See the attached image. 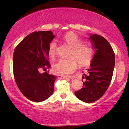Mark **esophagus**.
<instances>
[{
    "label": "esophagus",
    "instance_id": "obj_1",
    "mask_svg": "<svg viewBox=\"0 0 129 129\" xmlns=\"http://www.w3.org/2000/svg\"><path fill=\"white\" fill-rule=\"evenodd\" d=\"M58 78L59 79H66V78H72V77H70V76H64V75H58Z\"/></svg>",
    "mask_w": 129,
    "mask_h": 129
}]
</instances>
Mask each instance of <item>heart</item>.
<instances>
[{"label": "heart", "instance_id": "b5f03b06", "mask_svg": "<svg viewBox=\"0 0 129 129\" xmlns=\"http://www.w3.org/2000/svg\"><path fill=\"white\" fill-rule=\"evenodd\" d=\"M64 41L72 48L69 59H61L53 66V70L61 75H70L74 72L77 67V62L81 67L88 65L92 61L93 48L86 43H81V40L76 34L68 32L63 37ZM57 43L52 41L48 45V53L51 57L56 54Z\"/></svg>", "mask_w": 129, "mask_h": 129}]
</instances>
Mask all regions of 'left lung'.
<instances>
[{
    "label": "left lung",
    "instance_id": "left-lung-1",
    "mask_svg": "<svg viewBox=\"0 0 129 129\" xmlns=\"http://www.w3.org/2000/svg\"><path fill=\"white\" fill-rule=\"evenodd\" d=\"M89 40L95 53L92 57L87 74H84L83 87L75 92L79 100L91 103L105 93L110 85L115 65V55L110 44L101 35L90 34Z\"/></svg>",
    "mask_w": 129,
    "mask_h": 129
}]
</instances>
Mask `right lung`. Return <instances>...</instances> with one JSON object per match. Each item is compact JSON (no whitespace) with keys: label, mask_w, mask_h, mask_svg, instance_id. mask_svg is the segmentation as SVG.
Returning a JSON list of instances; mask_svg holds the SVG:
<instances>
[{"label":"right lung","mask_w":129,"mask_h":129,"mask_svg":"<svg viewBox=\"0 0 129 129\" xmlns=\"http://www.w3.org/2000/svg\"><path fill=\"white\" fill-rule=\"evenodd\" d=\"M55 35L51 31H35L27 35L14 50L15 80L22 94L34 102L47 100L53 94L57 77L46 71L50 68L48 48Z\"/></svg>","instance_id":"1"}]
</instances>
